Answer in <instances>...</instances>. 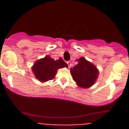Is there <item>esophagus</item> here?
Returning <instances> with one entry per match:
<instances>
[{
  "label": "esophagus",
  "instance_id": "34e87169",
  "mask_svg": "<svg viewBox=\"0 0 129 129\" xmlns=\"http://www.w3.org/2000/svg\"><path fill=\"white\" fill-rule=\"evenodd\" d=\"M67 65H68L69 67H70L71 66H72V63H71V62H70V61H68V62H67Z\"/></svg>",
  "mask_w": 129,
  "mask_h": 129
}]
</instances>
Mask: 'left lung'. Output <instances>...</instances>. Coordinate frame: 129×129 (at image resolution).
<instances>
[{
	"instance_id": "left-lung-1",
	"label": "left lung",
	"mask_w": 129,
	"mask_h": 129,
	"mask_svg": "<svg viewBox=\"0 0 129 129\" xmlns=\"http://www.w3.org/2000/svg\"><path fill=\"white\" fill-rule=\"evenodd\" d=\"M78 63L71 68L73 80L81 89H88L94 85L99 77L98 69L92 62L82 57L77 59Z\"/></svg>"
}]
</instances>
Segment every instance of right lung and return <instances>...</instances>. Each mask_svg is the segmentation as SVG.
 I'll return each mask as SVG.
<instances>
[{"instance_id":"right-lung-1","label":"right lung","mask_w":129,"mask_h":129,"mask_svg":"<svg viewBox=\"0 0 129 129\" xmlns=\"http://www.w3.org/2000/svg\"><path fill=\"white\" fill-rule=\"evenodd\" d=\"M68 67V65L59 58L55 60L49 55L37 60L32 67L34 75L40 82H46L55 77L58 69Z\"/></svg>"}]
</instances>
